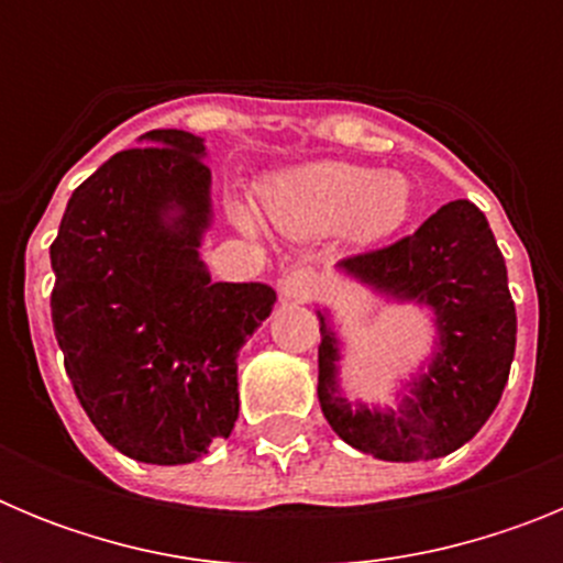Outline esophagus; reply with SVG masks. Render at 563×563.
I'll list each match as a JSON object with an SVG mask.
<instances>
[{"mask_svg":"<svg viewBox=\"0 0 563 563\" xmlns=\"http://www.w3.org/2000/svg\"><path fill=\"white\" fill-rule=\"evenodd\" d=\"M282 296L285 301H292V305H307L318 296V278L316 273L307 271V267H296V271L287 273L282 278Z\"/></svg>","mask_w":563,"mask_h":563,"instance_id":"obj_1","label":"esophagus"}]
</instances>
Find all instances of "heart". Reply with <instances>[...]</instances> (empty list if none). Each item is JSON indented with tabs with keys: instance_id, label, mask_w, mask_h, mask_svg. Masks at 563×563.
Here are the masks:
<instances>
[{
	"instance_id": "1",
	"label": "heart",
	"mask_w": 563,
	"mask_h": 563,
	"mask_svg": "<svg viewBox=\"0 0 563 563\" xmlns=\"http://www.w3.org/2000/svg\"><path fill=\"white\" fill-rule=\"evenodd\" d=\"M267 220L290 236L341 231L361 245L389 236L409 217L411 186L402 174L321 161L285 172L262 194ZM239 222L251 228L245 211Z\"/></svg>"
}]
</instances>
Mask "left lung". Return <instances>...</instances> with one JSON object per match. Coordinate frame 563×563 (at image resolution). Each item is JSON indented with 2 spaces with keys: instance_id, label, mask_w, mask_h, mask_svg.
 <instances>
[{
  "instance_id": "left-lung-1",
  "label": "left lung",
  "mask_w": 563,
  "mask_h": 563,
  "mask_svg": "<svg viewBox=\"0 0 563 563\" xmlns=\"http://www.w3.org/2000/svg\"><path fill=\"white\" fill-rule=\"evenodd\" d=\"M343 276L386 301H415L434 312V355L402 389L397 409H369L341 395V341L318 312V400L327 422L352 449L386 462L449 456L499 406L516 352V307L507 267L485 213L454 200L411 236L338 262Z\"/></svg>"
}]
</instances>
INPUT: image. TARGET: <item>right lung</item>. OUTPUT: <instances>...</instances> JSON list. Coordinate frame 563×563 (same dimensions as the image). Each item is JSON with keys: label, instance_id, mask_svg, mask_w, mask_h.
Here are the masks:
<instances>
[{"label": "right lung", "instance_id": "obj_1", "mask_svg": "<svg viewBox=\"0 0 563 563\" xmlns=\"http://www.w3.org/2000/svg\"><path fill=\"white\" fill-rule=\"evenodd\" d=\"M73 191L49 245L64 369L103 440L152 465H186L239 417L236 355L276 290L211 282L206 141L154 129Z\"/></svg>", "mask_w": 563, "mask_h": 563}]
</instances>
